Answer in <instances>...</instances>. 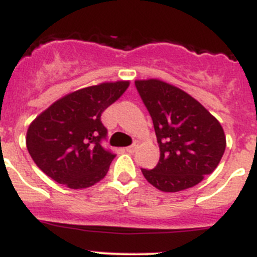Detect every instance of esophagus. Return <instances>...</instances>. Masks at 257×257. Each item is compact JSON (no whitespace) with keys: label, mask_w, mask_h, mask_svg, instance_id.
<instances>
[{"label":"esophagus","mask_w":257,"mask_h":257,"mask_svg":"<svg viewBox=\"0 0 257 257\" xmlns=\"http://www.w3.org/2000/svg\"><path fill=\"white\" fill-rule=\"evenodd\" d=\"M137 147H138V146H137V145H136V144H135V145H132V146L126 147V151H128V153H131V154H132V153H135V151L137 150Z\"/></svg>","instance_id":"34e87169"}]
</instances>
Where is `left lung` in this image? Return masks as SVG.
Returning a JSON list of instances; mask_svg holds the SVG:
<instances>
[{
	"label": "left lung",
	"mask_w": 257,
	"mask_h": 257,
	"mask_svg": "<svg viewBox=\"0 0 257 257\" xmlns=\"http://www.w3.org/2000/svg\"><path fill=\"white\" fill-rule=\"evenodd\" d=\"M150 112L159 145V162L141 169L153 186L177 193L199 184L217 168L226 147L224 129L195 98L159 79L136 80Z\"/></svg>",
	"instance_id": "8db88e82"
}]
</instances>
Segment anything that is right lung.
<instances>
[{
    "label": "right lung",
    "instance_id": "add662e5",
    "mask_svg": "<svg viewBox=\"0 0 257 257\" xmlns=\"http://www.w3.org/2000/svg\"><path fill=\"white\" fill-rule=\"evenodd\" d=\"M128 86L124 80L86 86L42 111L30 124L26 137L36 166L70 189H86L101 181L115 158L101 145L107 135L101 115Z\"/></svg>",
    "mask_w": 257,
    "mask_h": 257
}]
</instances>
